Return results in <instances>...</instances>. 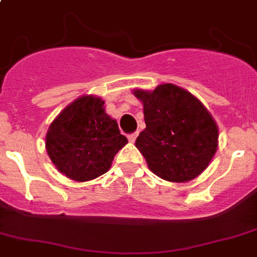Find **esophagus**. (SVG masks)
<instances>
[{"mask_svg": "<svg viewBox=\"0 0 257 257\" xmlns=\"http://www.w3.org/2000/svg\"><path fill=\"white\" fill-rule=\"evenodd\" d=\"M137 137H138V133L130 134V135H128V141H130L131 143H134V142L137 141Z\"/></svg>", "mask_w": 257, "mask_h": 257, "instance_id": "esophagus-1", "label": "esophagus"}]
</instances>
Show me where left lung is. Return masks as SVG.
Here are the masks:
<instances>
[{
	"mask_svg": "<svg viewBox=\"0 0 257 257\" xmlns=\"http://www.w3.org/2000/svg\"><path fill=\"white\" fill-rule=\"evenodd\" d=\"M146 128L135 147L160 179L188 182L209 167L218 148V124L196 95L175 84L135 89Z\"/></svg>",
	"mask_w": 257,
	"mask_h": 257,
	"instance_id": "1",
	"label": "left lung"
}]
</instances>
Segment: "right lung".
I'll return each mask as SVG.
<instances>
[{
  "label": "right lung",
  "mask_w": 257,
  "mask_h": 257,
  "mask_svg": "<svg viewBox=\"0 0 257 257\" xmlns=\"http://www.w3.org/2000/svg\"><path fill=\"white\" fill-rule=\"evenodd\" d=\"M97 95L78 97L52 120L46 150L56 169L68 179L85 182L109 171L114 156L128 142Z\"/></svg>",
  "instance_id": "obj_1"
}]
</instances>
